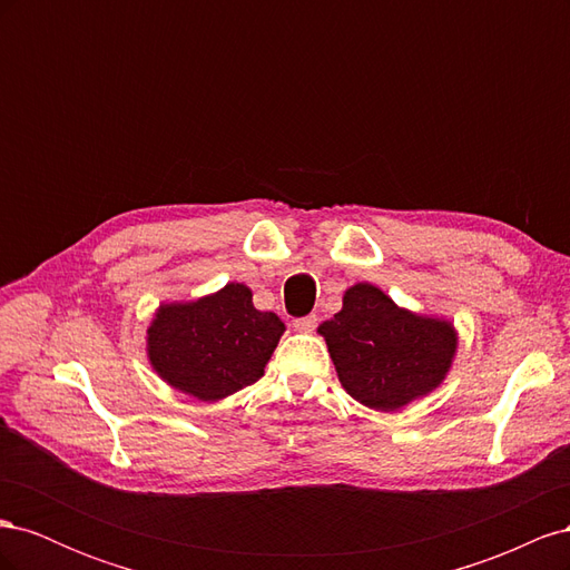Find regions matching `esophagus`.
<instances>
[{
  "label": "esophagus",
  "instance_id": "esophagus-1",
  "mask_svg": "<svg viewBox=\"0 0 570 570\" xmlns=\"http://www.w3.org/2000/svg\"><path fill=\"white\" fill-rule=\"evenodd\" d=\"M316 323H318V316L316 314H308V316H302V318H295V331L299 333H314L316 331Z\"/></svg>",
  "mask_w": 570,
  "mask_h": 570
}]
</instances>
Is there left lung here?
I'll list each match as a JSON object with an SVG mask.
<instances>
[{"label": "left lung", "instance_id": "obj_1", "mask_svg": "<svg viewBox=\"0 0 570 570\" xmlns=\"http://www.w3.org/2000/svg\"><path fill=\"white\" fill-rule=\"evenodd\" d=\"M318 333L342 387L377 411H394L435 390L456 350L450 323L413 316L368 283L347 289L342 312Z\"/></svg>", "mask_w": 570, "mask_h": 570}]
</instances>
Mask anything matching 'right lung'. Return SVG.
<instances>
[{"label": "right lung", "mask_w": 570, "mask_h": 570, "mask_svg": "<svg viewBox=\"0 0 570 570\" xmlns=\"http://www.w3.org/2000/svg\"><path fill=\"white\" fill-rule=\"evenodd\" d=\"M285 331L258 312L249 287L230 283L193 304L161 306L149 327V361L174 387L202 402L254 385Z\"/></svg>", "instance_id": "1"}]
</instances>
